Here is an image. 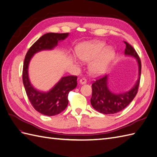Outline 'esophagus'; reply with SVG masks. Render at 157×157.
Masks as SVG:
<instances>
[{"instance_id":"1","label":"esophagus","mask_w":157,"mask_h":157,"mask_svg":"<svg viewBox=\"0 0 157 157\" xmlns=\"http://www.w3.org/2000/svg\"><path fill=\"white\" fill-rule=\"evenodd\" d=\"M79 82L81 85H85V84L86 83V80L85 78H81V80H80Z\"/></svg>"}]
</instances>
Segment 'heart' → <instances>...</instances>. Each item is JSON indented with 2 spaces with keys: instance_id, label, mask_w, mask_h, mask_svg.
<instances>
[{
  "instance_id": "obj_1",
  "label": "heart",
  "mask_w": 157,
  "mask_h": 157,
  "mask_svg": "<svg viewBox=\"0 0 157 157\" xmlns=\"http://www.w3.org/2000/svg\"><path fill=\"white\" fill-rule=\"evenodd\" d=\"M76 54L83 62L89 63L90 73L93 76H101L106 73L111 61L115 55V51L111 47H107L104 42L92 40L78 44L76 48Z\"/></svg>"
}]
</instances>
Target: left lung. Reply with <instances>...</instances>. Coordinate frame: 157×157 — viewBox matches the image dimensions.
<instances>
[{
	"instance_id": "obj_1",
	"label": "left lung",
	"mask_w": 157,
	"mask_h": 157,
	"mask_svg": "<svg viewBox=\"0 0 157 157\" xmlns=\"http://www.w3.org/2000/svg\"><path fill=\"white\" fill-rule=\"evenodd\" d=\"M124 55L135 58L138 64V78L131 89L123 93H113L109 87V75L97 80L92 85V97L90 103L93 107L99 113L110 114L121 111L132 102L138 91L140 73L141 63L135 50L127 42Z\"/></svg>"
}]
</instances>
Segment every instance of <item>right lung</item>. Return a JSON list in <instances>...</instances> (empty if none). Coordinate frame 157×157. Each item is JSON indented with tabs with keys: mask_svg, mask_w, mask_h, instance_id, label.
<instances>
[{
	"mask_svg": "<svg viewBox=\"0 0 157 157\" xmlns=\"http://www.w3.org/2000/svg\"><path fill=\"white\" fill-rule=\"evenodd\" d=\"M68 35L69 33H49L44 34L29 48L25 59L22 82L26 94L34 109L47 116L56 115L67 108L68 93L77 85V76H63L49 90L40 91L36 89L30 81L29 63L36 53L54 49L59 43L67 39Z\"/></svg>",
	"mask_w": 157,
	"mask_h": 157,
	"instance_id": "1",
	"label": "right lung"
}]
</instances>
